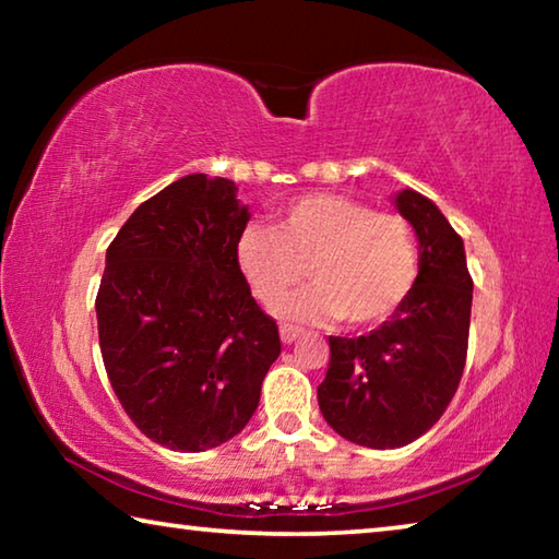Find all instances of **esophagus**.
<instances>
[{
	"label": "esophagus",
	"instance_id": "esophagus-1",
	"mask_svg": "<svg viewBox=\"0 0 559 559\" xmlns=\"http://www.w3.org/2000/svg\"><path fill=\"white\" fill-rule=\"evenodd\" d=\"M302 335V330L300 328H296V325H288V323H283L281 325V343L283 345H290V343H296V340Z\"/></svg>",
	"mask_w": 559,
	"mask_h": 559
}]
</instances>
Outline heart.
Masks as SVG:
<instances>
[{
  "label": "heart",
  "instance_id": "b5f03b06",
  "mask_svg": "<svg viewBox=\"0 0 559 559\" xmlns=\"http://www.w3.org/2000/svg\"><path fill=\"white\" fill-rule=\"evenodd\" d=\"M236 261L266 306L310 273L316 283L283 302V318L370 325L414 286L416 241L400 214L374 212L343 194H308L283 206L276 226H246Z\"/></svg>",
  "mask_w": 559,
  "mask_h": 559
}]
</instances>
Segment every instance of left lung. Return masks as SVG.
<instances>
[{
  "label": "left lung",
  "instance_id": "1",
  "mask_svg": "<svg viewBox=\"0 0 559 559\" xmlns=\"http://www.w3.org/2000/svg\"><path fill=\"white\" fill-rule=\"evenodd\" d=\"M394 204L419 239V276L372 333L330 335L318 386L325 421L367 449H400L427 433L459 390L468 349L473 281L461 236L414 189Z\"/></svg>",
  "mask_w": 559,
  "mask_h": 559
}]
</instances>
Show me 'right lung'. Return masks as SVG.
Segmentation results:
<instances>
[{"label":"right lung","mask_w":559,"mask_h":559,"mask_svg":"<svg viewBox=\"0 0 559 559\" xmlns=\"http://www.w3.org/2000/svg\"><path fill=\"white\" fill-rule=\"evenodd\" d=\"M224 177L187 175L130 214L96 296L100 355L132 424L159 447L206 451L257 412L278 325L236 261L249 222Z\"/></svg>","instance_id":"1"}]
</instances>
